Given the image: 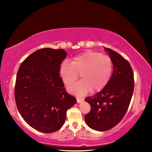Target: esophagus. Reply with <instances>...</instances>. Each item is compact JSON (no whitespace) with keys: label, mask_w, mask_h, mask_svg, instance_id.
<instances>
[{"label":"esophagus","mask_w":152,"mask_h":152,"mask_svg":"<svg viewBox=\"0 0 152 152\" xmlns=\"http://www.w3.org/2000/svg\"><path fill=\"white\" fill-rule=\"evenodd\" d=\"M82 101H83V99H80V98H77V102L78 103H81Z\"/></svg>","instance_id":"obj_1"}]
</instances>
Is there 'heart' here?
Masks as SVG:
<instances>
[{
	"label": "heart",
	"instance_id": "1",
	"mask_svg": "<svg viewBox=\"0 0 152 152\" xmlns=\"http://www.w3.org/2000/svg\"><path fill=\"white\" fill-rule=\"evenodd\" d=\"M113 70L112 60L107 55L87 50L73 58L71 63L63 61L59 68L61 79L66 86L72 84L80 73L82 80L68 88L70 93L83 96L92 89L102 91L108 83Z\"/></svg>",
	"mask_w": 152,
	"mask_h": 152
}]
</instances>
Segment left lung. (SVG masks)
<instances>
[{
  "label": "left lung",
  "instance_id": "1",
  "mask_svg": "<svg viewBox=\"0 0 152 152\" xmlns=\"http://www.w3.org/2000/svg\"><path fill=\"white\" fill-rule=\"evenodd\" d=\"M104 49L112 60V75L102 91L85 99L91 107L85 115V121L90 128L98 131L111 129L121 121L129 106L134 87L129 63L112 49Z\"/></svg>",
  "mask_w": 152,
  "mask_h": 152
}]
</instances>
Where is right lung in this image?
Returning <instances> with one entry per match:
<instances>
[{
  "mask_svg": "<svg viewBox=\"0 0 152 152\" xmlns=\"http://www.w3.org/2000/svg\"><path fill=\"white\" fill-rule=\"evenodd\" d=\"M62 49L43 48L31 54L18 71L15 88L17 108L30 126L50 133L65 121L77 99L67 93L59 68L66 57Z\"/></svg>",
  "mask_w": 152,
  "mask_h": 152,
  "instance_id": "add662e5",
  "label": "right lung"
}]
</instances>
